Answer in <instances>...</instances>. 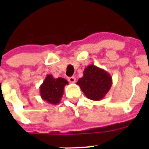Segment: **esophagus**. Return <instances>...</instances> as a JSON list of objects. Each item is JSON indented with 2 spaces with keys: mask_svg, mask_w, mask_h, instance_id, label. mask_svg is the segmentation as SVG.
I'll list each match as a JSON object with an SVG mask.
<instances>
[{
  "mask_svg": "<svg viewBox=\"0 0 149 149\" xmlns=\"http://www.w3.org/2000/svg\"><path fill=\"white\" fill-rule=\"evenodd\" d=\"M68 81L70 83H75L76 82V78L74 76H71V77L68 78Z\"/></svg>",
  "mask_w": 149,
  "mask_h": 149,
  "instance_id": "1",
  "label": "esophagus"
}]
</instances>
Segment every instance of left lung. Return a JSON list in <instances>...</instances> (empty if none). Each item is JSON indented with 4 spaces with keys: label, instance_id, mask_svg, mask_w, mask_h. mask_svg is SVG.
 Wrapping results in <instances>:
<instances>
[{
    "label": "left lung",
    "instance_id": "1",
    "mask_svg": "<svg viewBox=\"0 0 149 149\" xmlns=\"http://www.w3.org/2000/svg\"><path fill=\"white\" fill-rule=\"evenodd\" d=\"M84 95L94 101L102 100L110 89L112 79L107 71L94 65L87 66L77 81Z\"/></svg>",
    "mask_w": 149,
    "mask_h": 149
}]
</instances>
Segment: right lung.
Masks as SVG:
<instances>
[{
	"instance_id": "1",
	"label": "right lung",
	"mask_w": 149,
	"mask_h": 149,
	"mask_svg": "<svg viewBox=\"0 0 149 149\" xmlns=\"http://www.w3.org/2000/svg\"><path fill=\"white\" fill-rule=\"evenodd\" d=\"M68 84L63 78L55 79L52 75H47L43 83L40 86V93L42 99L51 104L60 103L64 92V87Z\"/></svg>"
}]
</instances>
